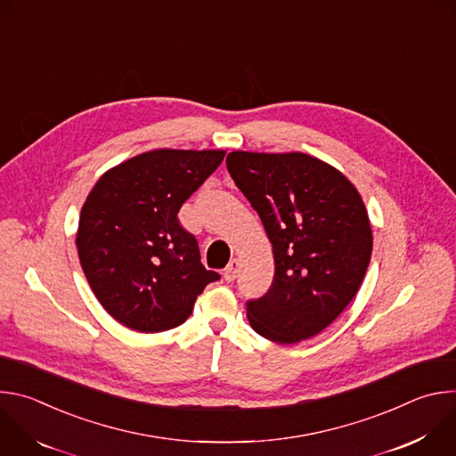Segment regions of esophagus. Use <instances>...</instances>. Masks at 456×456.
I'll list each match as a JSON object with an SVG mask.
<instances>
[{
	"label": "esophagus",
	"instance_id": "obj_1",
	"mask_svg": "<svg viewBox=\"0 0 456 456\" xmlns=\"http://www.w3.org/2000/svg\"><path fill=\"white\" fill-rule=\"evenodd\" d=\"M238 267H240L238 259H236V257H232L231 262H229V265L224 269V280H225V281H234L236 273H238Z\"/></svg>",
	"mask_w": 456,
	"mask_h": 456
}]
</instances>
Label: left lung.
Masks as SVG:
<instances>
[{"label": "left lung", "mask_w": 456, "mask_h": 456, "mask_svg": "<svg viewBox=\"0 0 456 456\" xmlns=\"http://www.w3.org/2000/svg\"><path fill=\"white\" fill-rule=\"evenodd\" d=\"M225 164L274 252L271 289L247 301L250 327L281 345L317 336L354 299L370 264L373 240L361 194L305 153L232 151Z\"/></svg>", "instance_id": "8db88e82"}]
</instances>
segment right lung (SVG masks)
<instances>
[{
    "label": "right lung",
    "mask_w": 456,
    "mask_h": 456,
    "mask_svg": "<svg viewBox=\"0 0 456 456\" xmlns=\"http://www.w3.org/2000/svg\"><path fill=\"white\" fill-rule=\"evenodd\" d=\"M225 151L155 150L106 171L81 209L77 250L104 310L137 332H164L220 274L176 215Z\"/></svg>",
    "instance_id": "right-lung-1"
}]
</instances>
